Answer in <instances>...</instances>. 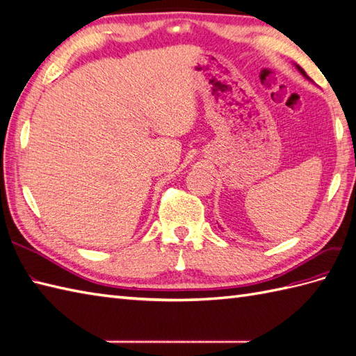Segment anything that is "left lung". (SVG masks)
I'll list each match as a JSON object with an SVG mask.
<instances>
[{
	"instance_id": "obj_1",
	"label": "left lung",
	"mask_w": 356,
	"mask_h": 356,
	"mask_svg": "<svg viewBox=\"0 0 356 356\" xmlns=\"http://www.w3.org/2000/svg\"><path fill=\"white\" fill-rule=\"evenodd\" d=\"M297 70H299V71H300V72H302V74H303V76H305V77H307V79H308V76H307V72H305V71H303V68H300V66H297Z\"/></svg>"
}]
</instances>
